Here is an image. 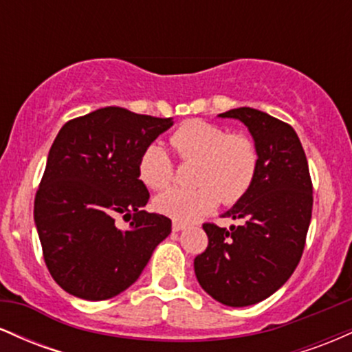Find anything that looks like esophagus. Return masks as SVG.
I'll return each instance as SVG.
<instances>
[{"mask_svg":"<svg viewBox=\"0 0 352 352\" xmlns=\"http://www.w3.org/2000/svg\"><path fill=\"white\" fill-rule=\"evenodd\" d=\"M185 228H187V225L182 223V221H173V225H172L173 232H182V230H185Z\"/></svg>","mask_w":352,"mask_h":352,"instance_id":"obj_1","label":"esophagus"}]
</instances>
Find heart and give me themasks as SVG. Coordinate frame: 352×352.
<instances>
[{
    "label": "heart",
    "mask_w": 352,
    "mask_h": 352,
    "mask_svg": "<svg viewBox=\"0 0 352 352\" xmlns=\"http://www.w3.org/2000/svg\"><path fill=\"white\" fill-rule=\"evenodd\" d=\"M170 144L182 162H197L192 188H170L155 199L157 212L188 223L207 215L223 200L235 204L252 188L260 152L250 135L230 132L223 125L192 119L180 124ZM175 165L160 144H148L139 159L140 180L152 190L172 184Z\"/></svg>",
    "instance_id": "heart-1"
}]
</instances>
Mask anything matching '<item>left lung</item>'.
<instances>
[{"label": "left lung", "mask_w": 352, "mask_h": 352, "mask_svg": "<svg viewBox=\"0 0 352 352\" xmlns=\"http://www.w3.org/2000/svg\"><path fill=\"white\" fill-rule=\"evenodd\" d=\"M220 117L248 127L260 165L252 188L223 215L243 223L230 230L204 223L208 246L193 266L213 300L240 308L272 296L296 270L313 212V182L292 125L252 107Z\"/></svg>", "instance_id": "left-lung-1"}]
</instances>
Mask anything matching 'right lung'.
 Masks as SVG:
<instances>
[{"label": "right lung", "instance_id": "obj_1", "mask_svg": "<svg viewBox=\"0 0 352 352\" xmlns=\"http://www.w3.org/2000/svg\"><path fill=\"white\" fill-rule=\"evenodd\" d=\"M173 122L104 107L63 125L34 199L44 263L64 292L109 300L137 281L172 220L142 210L148 190L139 159ZM131 218L127 230L115 217Z\"/></svg>", "mask_w": 352, "mask_h": 352}]
</instances>
